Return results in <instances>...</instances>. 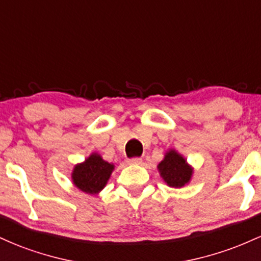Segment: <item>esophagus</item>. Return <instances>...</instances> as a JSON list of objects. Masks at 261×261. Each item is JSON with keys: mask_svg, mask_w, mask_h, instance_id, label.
Wrapping results in <instances>:
<instances>
[{"mask_svg": "<svg viewBox=\"0 0 261 261\" xmlns=\"http://www.w3.org/2000/svg\"><path fill=\"white\" fill-rule=\"evenodd\" d=\"M127 163L128 164H141L142 163V158H140V157L130 158V160H127Z\"/></svg>", "mask_w": 261, "mask_h": 261, "instance_id": "obj_1", "label": "esophagus"}]
</instances>
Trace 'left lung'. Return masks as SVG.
Here are the masks:
<instances>
[{
    "label": "left lung",
    "instance_id": "8db88e82",
    "mask_svg": "<svg viewBox=\"0 0 261 261\" xmlns=\"http://www.w3.org/2000/svg\"><path fill=\"white\" fill-rule=\"evenodd\" d=\"M157 168L162 179L172 188H182L190 181L193 175V168L175 149H169L167 152L164 160L158 164Z\"/></svg>",
    "mask_w": 261,
    "mask_h": 261
}]
</instances>
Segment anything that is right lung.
Segmentation results:
<instances>
[{
  "mask_svg": "<svg viewBox=\"0 0 261 261\" xmlns=\"http://www.w3.org/2000/svg\"><path fill=\"white\" fill-rule=\"evenodd\" d=\"M114 170V164L104 161L100 154L92 153L83 163L76 164L72 170L74 187L91 195L103 190Z\"/></svg>",
  "mask_w": 261,
  "mask_h": 261,
  "instance_id": "right-lung-1",
  "label": "right lung"
}]
</instances>
